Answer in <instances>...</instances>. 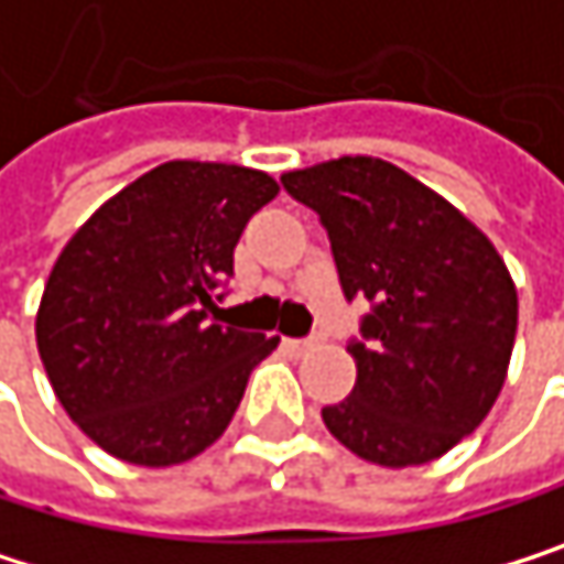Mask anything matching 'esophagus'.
<instances>
[{
	"mask_svg": "<svg viewBox=\"0 0 564 564\" xmlns=\"http://www.w3.org/2000/svg\"><path fill=\"white\" fill-rule=\"evenodd\" d=\"M289 351H295V356H308V351L315 348V338H285Z\"/></svg>",
	"mask_w": 564,
	"mask_h": 564,
	"instance_id": "esophagus-1",
	"label": "esophagus"
}]
</instances>
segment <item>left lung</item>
Wrapping results in <instances>:
<instances>
[{"instance_id": "8db88e82", "label": "left lung", "mask_w": 564, "mask_h": 564, "mask_svg": "<svg viewBox=\"0 0 564 564\" xmlns=\"http://www.w3.org/2000/svg\"><path fill=\"white\" fill-rule=\"evenodd\" d=\"M322 219L345 299L372 312L351 338L356 389L322 409L325 429L366 462L425 465L496 405L519 328L516 282L452 202L372 155L282 175Z\"/></svg>"}]
</instances>
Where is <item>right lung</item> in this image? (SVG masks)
Wrapping results in <instances>:
<instances>
[{
	"mask_svg": "<svg viewBox=\"0 0 564 564\" xmlns=\"http://www.w3.org/2000/svg\"><path fill=\"white\" fill-rule=\"evenodd\" d=\"M279 195L269 172L175 159L99 205L55 259L35 345L55 399L109 455L165 468L232 422L279 345L223 325L219 285L246 223Z\"/></svg>",
	"mask_w": 564,
	"mask_h": 564,
	"instance_id": "right-lung-1",
	"label": "right lung"
}]
</instances>
